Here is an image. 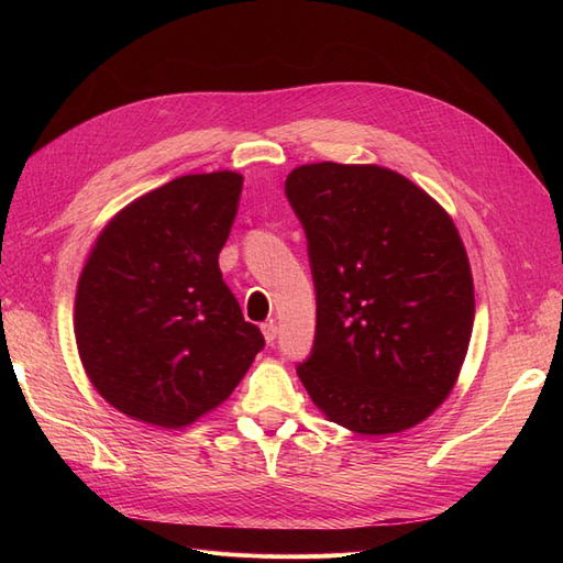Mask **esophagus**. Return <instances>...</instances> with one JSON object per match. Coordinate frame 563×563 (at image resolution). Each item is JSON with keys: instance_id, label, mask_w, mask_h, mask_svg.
<instances>
[{"instance_id": "1", "label": "esophagus", "mask_w": 563, "mask_h": 563, "mask_svg": "<svg viewBox=\"0 0 563 563\" xmlns=\"http://www.w3.org/2000/svg\"><path fill=\"white\" fill-rule=\"evenodd\" d=\"M277 333H279V329H277V323L275 321H267V323H263V335H265V340L267 343L272 345L277 340Z\"/></svg>"}]
</instances>
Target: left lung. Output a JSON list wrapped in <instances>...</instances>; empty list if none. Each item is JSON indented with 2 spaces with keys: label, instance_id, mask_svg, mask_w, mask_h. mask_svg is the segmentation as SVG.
<instances>
[{
  "label": "left lung",
  "instance_id": "obj_1",
  "mask_svg": "<svg viewBox=\"0 0 563 563\" xmlns=\"http://www.w3.org/2000/svg\"><path fill=\"white\" fill-rule=\"evenodd\" d=\"M284 192L317 294L314 345L298 378L352 432L413 428L449 397L472 335L474 284L453 220L373 164H305Z\"/></svg>",
  "mask_w": 563,
  "mask_h": 563
}]
</instances>
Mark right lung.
<instances>
[{
	"mask_svg": "<svg viewBox=\"0 0 563 563\" xmlns=\"http://www.w3.org/2000/svg\"><path fill=\"white\" fill-rule=\"evenodd\" d=\"M244 178L180 176L119 211L81 269L75 338L100 397L183 428L223 404L265 347L223 282Z\"/></svg>",
	"mask_w": 563,
	"mask_h": 563,
	"instance_id": "add662e5",
	"label": "right lung"
}]
</instances>
